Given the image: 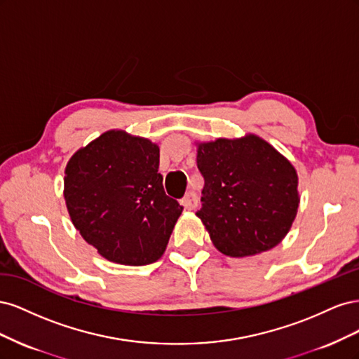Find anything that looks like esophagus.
<instances>
[{
  "label": "esophagus",
  "instance_id": "1",
  "mask_svg": "<svg viewBox=\"0 0 359 359\" xmlns=\"http://www.w3.org/2000/svg\"><path fill=\"white\" fill-rule=\"evenodd\" d=\"M181 203L184 205V208H186V210H194V208H196V206H198L196 193H194V191H187L186 196L182 198Z\"/></svg>",
  "mask_w": 359,
  "mask_h": 359
}]
</instances>
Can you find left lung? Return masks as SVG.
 <instances>
[{
  "label": "left lung",
  "instance_id": "1",
  "mask_svg": "<svg viewBox=\"0 0 359 359\" xmlns=\"http://www.w3.org/2000/svg\"><path fill=\"white\" fill-rule=\"evenodd\" d=\"M196 147L205 180L196 215L214 247L226 256L245 257L283 241L299 205L292 163L253 133Z\"/></svg>",
  "mask_w": 359,
  "mask_h": 359
}]
</instances>
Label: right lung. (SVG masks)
<instances>
[{
  "label": "right lung",
  "instance_id": "add662e5",
  "mask_svg": "<svg viewBox=\"0 0 359 359\" xmlns=\"http://www.w3.org/2000/svg\"><path fill=\"white\" fill-rule=\"evenodd\" d=\"M160 148L147 137L107 130L70 157L64 199L83 240L115 264L142 266L165 253L182 212L166 196Z\"/></svg>",
  "mask_w": 359,
  "mask_h": 359
}]
</instances>
